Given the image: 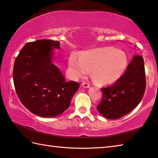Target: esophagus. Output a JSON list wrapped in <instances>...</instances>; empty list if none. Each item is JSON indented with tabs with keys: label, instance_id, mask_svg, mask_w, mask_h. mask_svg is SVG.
<instances>
[{
	"label": "esophagus",
	"instance_id": "1",
	"mask_svg": "<svg viewBox=\"0 0 158 158\" xmlns=\"http://www.w3.org/2000/svg\"><path fill=\"white\" fill-rule=\"evenodd\" d=\"M82 86L84 88H89L90 87V84H88V83H86V82H83L82 83Z\"/></svg>",
	"mask_w": 158,
	"mask_h": 158
}]
</instances>
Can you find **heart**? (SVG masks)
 Segmentation results:
<instances>
[{
  "label": "heart",
  "mask_w": 158,
  "mask_h": 158,
  "mask_svg": "<svg viewBox=\"0 0 158 158\" xmlns=\"http://www.w3.org/2000/svg\"><path fill=\"white\" fill-rule=\"evenodd\" d=\"M127 63V56L123 51L104 48L85 52L80 56L73 54L69 66L74 77L84 76L88 70H92V78L96 83L110 84L121 77Z\"/></svg>",
  "instance_id": "obj_1"
}]
</instances>
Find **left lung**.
<instances>
[{
    "label": "left lung",
    "mask_w": 158,
    "mask_h": 158,
    "mask_svg": "<svg viewBox=\"0 0 158 158\" xmlns=\"http://www.w3.org/2000/svg\"><path fill=\"white\" fill-rule=\"evenodd\" d=\"M146 89V74L143 57L133 56L127 70L113 85L102 88V99L97 109L108 119L124 117L141 102Z\"/></svg>",
    "instance_id": "8db88e82"
}]
</instances>
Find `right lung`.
I'll list each match as a JSON object with an SVG mask.
<instances>
[{"label":"right lung","instance_id":"obj_1","mask_svg":"<svg viewBox=\"0 0 158 158\" xmlns=\"http://www.w3.org/2000/svg\"><path fill=\"white\" fill-rule=\"evenodd\" d=\"M52 48L60 49V42L41 39L27 43L15 59L14 84L20 101L31 113L52 117L68 108L79 87L66 81L52 64Z\"/></svg>","mask_w":158,"mask_h":158}]
</instances>
